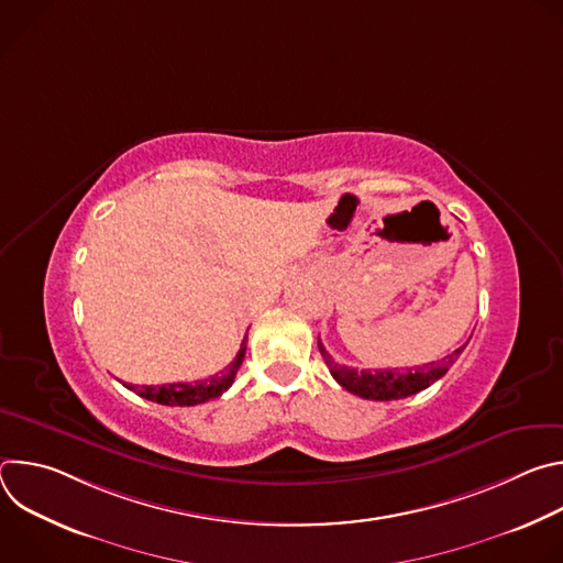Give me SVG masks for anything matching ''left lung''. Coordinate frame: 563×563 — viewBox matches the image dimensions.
<instances>
[{
  "mask_svg": "<svg viewBox=\"0 0 563 563\" xmlns=\"http://www.w3.org/2000/svg\"><path fill=\"white\" fill-rule=\"evenodd\" d=\"M467 345V343H465ZM465 345L456 347L452 354L443 356L441 361H432L419 367H406V369H354L347 365H341L332 358V354L325 350V345L318 339V350L323 356L325 365L330 367L332 376L339 385H343L347 391L369 398V400H396L412 396L426 387H430L434 380H439L461 356Z\"/></svg>",
  "mask_w": 563,
  "mask_h": 563,
  "instance_id": "1",
  "label": "left lung"
}]
</instances>
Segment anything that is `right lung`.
Segmentation results:
<instances>
[{"label": "right lung", "instance_id": "right-lung-1", "mask_svg": "<svg viewBox=\"0 0 563 563\" xmlns=\"http://www.w3.org/2000/svg\"><path fill=\"white\" fill-rule=\"evenodd\" d=\"M245 352H247V336L243 339V343H240V350L235 354V358L218 374L209 376V378H202V380H194V383H169V385H126L129 389H133L137 396L142 398H148V400H155V404L159 406H178V408H185V406H198V404H205V400L209 398H218L222 391H227L240 369V365H243L245 361Z\"/></svg>", "mask_w": 563, "mask_h": 563}]
</instances>
